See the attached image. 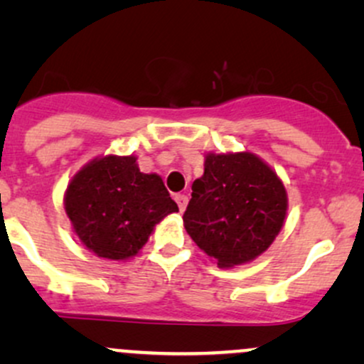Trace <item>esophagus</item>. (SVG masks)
<instances>
[{"mask_svg":"<svg viewBox=\"0 0 364 364\" xmlns=\"http://www.w3.org/2000/svg\"><path fill=\"white\" fill-rule=\"evenodd\" d=\"M174 200H176V203H178L179 210L185 212V208H186V205H188V196H186V195L178 193L176 196H174Z\"/></svg>","mask_w":364,"mask_h":364,"instance_id":"34e87169","label":"esophagus"}]
</instances>
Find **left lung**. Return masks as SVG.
I'll use <instances>...</instances> for the list:
<instances>
[{
    "mask_svg": "<svg viewBox=\"0 0 364 364\" xmlns=\"http://www.w3.org/2000/svg\"><path fill=\"white\" fill-rule=\"evenodd\" d=\"M183 223L220 269L255 260L274 243L287 214V193L269 164L252 152L207 154L191 186Z\"/></svg>",
    "mask_w": 364,
    "mask_h": 364,
    "instance_id": "left-lung-1",
    "label": "left lung"
}]
</instances>
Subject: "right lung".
I'll use <instances>...</instances> for the list:
<instances>
[{"mask_svg":"<svg viewBox=\"0 0 364 364\" xmlns=\"http://www.w3.org/2000/svg\"><path fill=\"white\" fill-rule=\"evenodd\" d=\"M65 210L87 250L107 260H128L178 205L159 174L140 173L135 156H106L72 178Z\"/></svg>","mask_w":364,"mask_h":364,"instance_id":"obj_1","label":"right lung"}]
</instances>
